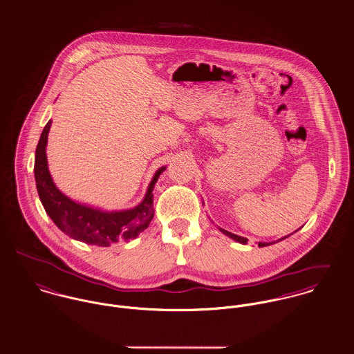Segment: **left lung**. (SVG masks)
<instances>
[{"label":"left lung","mask_w":354,"mask_h":354,"mask_svg":"<svg viewBox=\"0 0 354 354\" xmlns=\"http://www.w3.org/2000/svg\"><path fill=\"white\" fill-rule=\"evenodd\" d=\"M222 233H225L227 237H230V239H233V240H236V241H239V243H241V244H247V239H244V237H240V236H237V234H234V233H230V232H227V230H223V229H219ZM283 239H286V237H283ZM283 239H281V240H283ZM272 244V243H271ZM267 245H270V243L267 244V243H259V247H267Z\"/></svg>","instance_id":"obj_1"}]
</instances>
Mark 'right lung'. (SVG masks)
<instances>
[{"label": "right lung", "mask_w": 354, "mask_h": 354, "mask_svg": "<svg viewBox=\"0 0 354 354\" xmlns=\"http://www.w3.org/2000/svg\"><path fill=\"white\" fill-rule=\"evenodd\" d=\"M51 121L46 124L35 151V181L39 199L53 222L69 237L86 244L109 247L118 241H129L149 227L153 218V185L166 167H160L139 205L127 211L104 212L71 201L61 194L51 180L46 159L48 133Z\"/></svg>", "instance_id": "1"}]
</instances>
